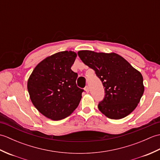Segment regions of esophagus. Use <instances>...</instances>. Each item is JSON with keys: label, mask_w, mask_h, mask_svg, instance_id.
<instances>
[{"label": "esophagus", "mask_w": 160, "mask_h": 160, "mask_svg": "<svg viewBox=\"0 0 160 160\" xmlns=\"http://www.w3.org/2000/svg\"><path fill=\"white\" fill-rule=\"evenodd\" d=\"M84 90L86 91V92H87V93H89V87H88V86H86V87H85V88H84Z\"/></svg>", "instance_id": "obj_1"}]
</instances>
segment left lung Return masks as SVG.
Instances as JSON below:
<instances>
[{"mask_svg": "<svg viewBox=\"0 0 160 160\" xmlns=\"http://www.w3.org/2000/svg\"><path fill=\"white\" fill-rule=\"evenodd\" d=\"M82 62L95 71L104 88V98L98 104L104 115L122 119L133 111L144 93L143 77L124 58L115 53L80 51Z\"/></svg>", "mask_w": 160, "mask_h": 160, "instance_id": "left-lung-1", "label": "left lung"}]
</instances>
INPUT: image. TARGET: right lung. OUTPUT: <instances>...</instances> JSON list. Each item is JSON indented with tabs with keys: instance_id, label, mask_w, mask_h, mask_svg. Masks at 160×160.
I'll return each mask as SVG.
<instances>
[{
	"instance_id": "right-lung-1",
	"label": "right lung",
	"mask_w": 160,
	"mask_h": 160,
	"mask_svg": "<svg viewBox=\"0 0 160 160\" xmlns=\"http://www.w3.org/2000/svg\"><path fill=\"white\" fill-rule=\"evenodd\" d=\"M77 54L71 51L56 53L41 61L28 82L33 104L45 117L60 120L78 107L84 89L76 85L78 73L71 70Z\"/></svg>"
}]
</instances>
